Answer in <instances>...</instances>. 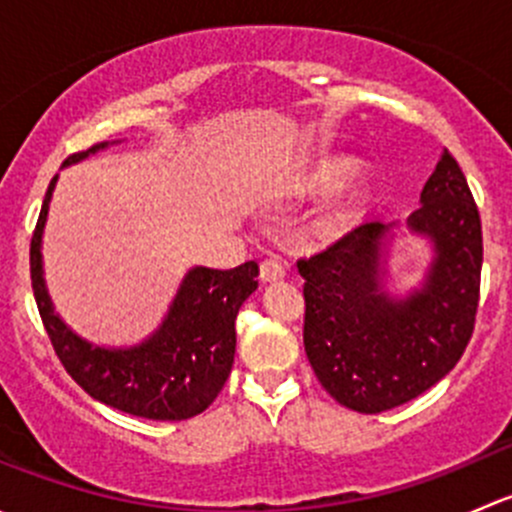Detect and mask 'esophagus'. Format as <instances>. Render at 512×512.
Instances as JSON below:
<instances>
[{
  "instance_id": "1",
  "label": "esophagus",
  "mask_w": 512,
  "mask_h": 512,
  "mask_svg": "<svg viewBox=\"0 0 512 512\" xmlns=\"http://www.w3.org/2000/svg\"><path fill=\"white\" fill-rule=\"evenodd\" d=\"M260 277L262 282L282 280V277H285V265H282L277 257H267V260L260 265Z\"/></svg>"
}]
</instances>
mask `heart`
I'll list each match as a JSON object with an SVG mask.
<instances>
[{"label": "heart", "mask_w": 512, "mask_h": 512, "mask_svg": "<svg viewBox=\"0 0 512 512\" xmlns=\"http://www.w3.org/2000/svg\"><path fill=\"white\" fill-rule=\"evenodd\" d=\"M354 168L356 163L352 158L322 156L312 165V168L307 170V173L302 175V178L297 180L294 193L299 195L329 193V190H333L342 179L349 178V175L354 173ZM366 195H369V190H366L364 180L359 178L348 180L347 184H343L334 191L332 198L327 200V205L317 213L314 232H317L319 237H337L342 235V232H347L349 227L361 218V210H364L366 205Z\"/></svg>", "instance_id": "b5f03b06"}]
</instances>
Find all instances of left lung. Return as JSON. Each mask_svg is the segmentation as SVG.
<instances>
[{"mask_svg": "<svg viewBox=\"0 0 512 512\" xmlns=\"http://www.w3.org/2000/svg\"><path fill=\"white\" fill-rule=\"evenodd\" d=\"M409 227L436 247L428 280L406 299L381 289V223H364L297 260L304 277V352L332 399L381 414L416 399L458 364L476 327L483 267L478 205L443 151Z\"/></svg>", "mask_w": 512, "mask_h": 512, "instance_id": "left-lung-1", "label": "left lung"}]
</instances>
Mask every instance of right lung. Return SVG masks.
Masks as SVG:
<instances>
[{
  "label": "right lung",
  "instance_id": "1",
  "mask_svg": "<svg viewBox=\"0 0 512 512\" xmlns=\"http://www.w3.org/2000/svg\"><path fill=\"white\" fill-rule=\"evenodd\" d=\"M108 143H96L64 160L76 163ZM56 175L36 220L29 272L41 322L56 356L89 396L123 414L153 421L198 416L223 391L235 361V317L257 289V262L235 270L195 267L185 275L168 317L151 339L133 349H101L76 337L54 314L41 277V230Z\"/></svg>",
  "mask_w": 512,
  "mask_h": 512
}]
</instances>
